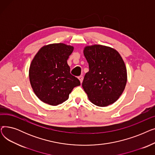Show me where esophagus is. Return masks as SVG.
<instances>
[{"instance_id": "obj_1", "label": "esophagus", "mask_w": 155, "mask_h": 155, "mask_svg": "<svg viewBox=\"0 0 155 155\" xmlns=\"http://www.w3.org/2000/svg\"><path fill=\"white\" fill-rule=\"evenodd\" d=\"M78 79H79V80H80V83H82L83 80H84V77H83L82 75H80V77H78Z\"/></svg>"}]
</instances>
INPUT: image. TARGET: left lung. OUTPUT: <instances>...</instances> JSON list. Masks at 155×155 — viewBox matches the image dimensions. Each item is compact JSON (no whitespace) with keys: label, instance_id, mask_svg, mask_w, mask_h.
Instances as JSON below:
<instances>
[{"label":"left lung","instance_id":"8db88e82","mask_svg":"<svg viewBox=\"0 0 155 155\" xmlns=\"http://www.w3.org/2000/svg\"><path fill=\"white\" fill-rule=\"evenodd\" d=\"M84 54L89 71L82 87L89 101L99 107L114 103L127 82V70L121 56L115 49L100 45L85 46Z\"/></svg>","mask_w":155,"mask_h":155}]
</instances>
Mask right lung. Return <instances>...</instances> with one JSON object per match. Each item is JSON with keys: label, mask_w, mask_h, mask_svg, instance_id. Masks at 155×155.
Wrapping results in <instances>:
<instances>
[{"label": "right lung", "mask_w": 155, "mask_h": 155, "mask_svg": "<svg viewBox=\"0 0 155 155\" xmlns=\"http://www.w3.org/2000/svg\"><path fill=\"white\" fill-rule=\"evenodd\" d=\"M73 46L64 43L45 45L32 59L29 70L31 87L38 99L51 105L66 101L79 80L70 74L67 63Z\"/></svg>", "instance_id": "add662e5"}]
</instances>
